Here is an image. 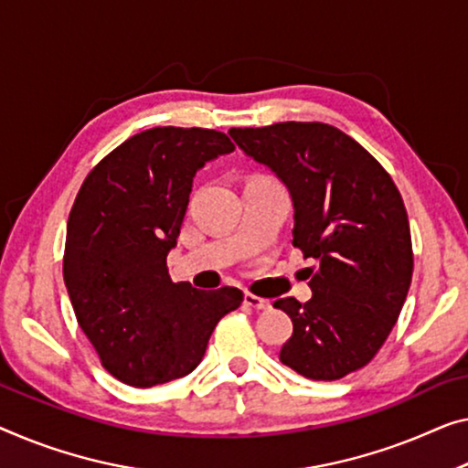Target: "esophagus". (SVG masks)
<instances>
[{
	"label": "esophagus",
	"mask_w": 468,
	"mask_h": 468,
	"mask_svg": "<svg viewBox=\"0 0 468 468\" xmlns=\"http://www.w3.org/2000/svg\"><path fill=\"white\" fill-rule=\"evenodd\" d=\"M243 304L250 306V309H256V311H269L271 309V303L264 301V298H258L254 294H250V292H246L243 294Z\"/></svg>",
	"instance_id": "obj_1"
}]
</instances>
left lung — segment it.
Returning <instances> with one entry per match:
<instances>
[{"mask_svg": "<svg viewBox=\"0 0 468 468\" xmlns=\"http://www.w3.org/2000/svg\"><path fill=\"white\" fill-rule=\"evenodd\" d=\"M229 134L288 186L292 243L317 261L311 301L273 303L294 324L279 359L304 378H345L374 359L406 303L414 254L401 195L385 167L334 125L283 122Z\"/></svg>", "mask_w": 468, "mask_h": 468, "instance_id": "8db88e82", "label": "left lung"}]
</instances>
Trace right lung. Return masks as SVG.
<instances>
[{"label": "right lung", "mask_w": 468, "mask_h": 468, "mask_svg": "<svg viewBox=\"0 0 468 468\" xmlns=\"http://www.w3.org/2000/svg\"><path fill=\"white\" fill-rule=\"evenodd\" d=\"M231 151L216 130H144L96 164L75 197L62 275L83 334L125 385L146 388L191 374L216 324L243 301L229 285L204 292L174 283L165 264L195 172Z\"/></svg>", "instance_id": "right-lung-1"}]
</instances>
